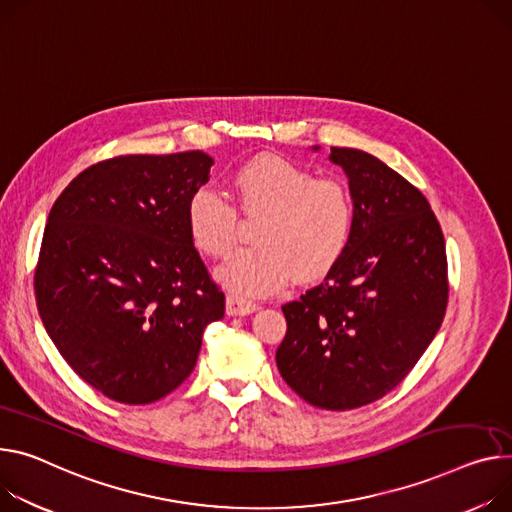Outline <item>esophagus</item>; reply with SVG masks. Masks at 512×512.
<instances>
[{
    "instance_id": "1",
    "label": "esophagus",
    "mask_w": 512,
    "mask_h": 512,
    "mask_svg": "<svg viewBox=\"0 0 512 512\" xmlns=\"http://www.w3.org/2000/svg\"><path fill=\"white\" fill-rule=\"evenodd\" d=\"M256 309L258 305L254 301H248L240 295H227V301H225L227 316H250V313H254Z\"/></svg>"
}]
</instances>
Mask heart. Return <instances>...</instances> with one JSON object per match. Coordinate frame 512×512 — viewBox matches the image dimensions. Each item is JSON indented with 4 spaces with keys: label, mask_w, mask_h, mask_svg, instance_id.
<instances>
[{
    "label": "heart",
    "mask_w": 512,
    "mask_h": 512,
    "mask_svg": "<svg viewBox=\"0 0 512 512\" xmlns=\"http://www.w3.org/2000/svg\"><path fill=\"white\" fill-rule=\"evenodd\" d=\"M235 207L262 217L254 231L258 246L233 254L217 272L238 295L262 297L279 291L295 274L316 281L346 254L357 223L350 188L281 155H258L231 176ZM211 188H199L186 203V229L194 248L225 258L238 238V211Z\"/></svg>",
    "instance_id": "1"
}]
</instances>
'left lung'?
Here are the masks:
<instances>
[{
  "instance_id": "obj_1",
  "label": "left lung",
  "mask_w": 512,
  "mask_h": 512,
  "mask_svg": "<svg viewBox=\"0 0 512 512\" xmlns=\"http://www.w3.org/2000/svg\"><path fill=\"white\" fill-rule=\"evenodd\" d=\"M348 176L357 223L324 283L283 305L277 367L322 410L367 406L396 387L439 332L447 252L426 196L371 153L332 147Z\"/></svg>"
}]
</instances>
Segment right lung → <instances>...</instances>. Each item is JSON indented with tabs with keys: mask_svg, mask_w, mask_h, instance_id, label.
Masks as SVG:
<instances>
[{
	"mask_svg": "<svg viewBox=\"0 0 512 512\" xmlns=\"http://www.w3.org/2000/svg\"><path fill=\"white\" fill-rule=\"evenodd\" d=\"M203 151L116 155L77 174L55 201L34 297L67 365L121 404L166 398L194 369L225 295L186 229L209 180Z\"/></svg>",
	"mask_w": 512,
	"mask_h": 512,
	"instance_id": "obj_1",
	"label": "right lung"
}]
</instances>
